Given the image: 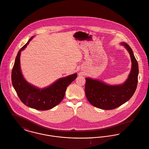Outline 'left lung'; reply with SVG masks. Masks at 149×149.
Instances as JSON below:
<instances>
[{"label": "left lung", "mask_w": 149, "mask_h": 149, "mask_svg": "<svg viewBox=\"0 0 149 149\" xmlns=\"http://www.w3.org/2000/svg\"><path fill=\"white\" fill-rule=\"evenodd\" d=\"M129 52L132 68L127 79L122 84H109L99 79L86 78L85 94L88 102L103 110H112L122 105L132 97L138 83V64L131 47L126 43H119Z\"/></svg>", "instance_id": "8db88e82"}]
</instances>
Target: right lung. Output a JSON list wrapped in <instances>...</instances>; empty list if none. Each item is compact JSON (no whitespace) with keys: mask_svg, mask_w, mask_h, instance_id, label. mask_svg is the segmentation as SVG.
I'll return each mask as SVG.
<instances>
[{"mask_svg":"<svg viewBox=\"0 0 149 149\" xmlns=\"http://www.w3.org/2000/svg\"><path fill=\"white\" fill-rule=\"evenodd\" d=\"M33 37L18 51L12 70V83L19 99L25 105L38 110H47L61 102L65 97L67 87L77 78V74L61 78L42 88L28 82L21 71L20 56L21 52L27 47Z\"/></svg>","mask_w":149,"mask_h":149,"instance_id":"add662e5","label":"right lung"}]
</instances>
